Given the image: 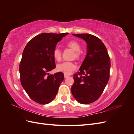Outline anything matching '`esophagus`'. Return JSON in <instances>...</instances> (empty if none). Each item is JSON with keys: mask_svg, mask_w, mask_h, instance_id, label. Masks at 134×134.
<instances>
[{"mask_svg": "<svg viewBox=\"0 0 134 134\" xmlns=\"http://www.w3.org/2000/svg\"><path fill=\"white\" fill-rule=\"evenodd\" d=\"M68 77H69V75H65V74L64 75V78H68Z\"/></svg>", "mask_w": 134, "mask_h": 134, "instance_id": "34e87169", "label": "esophagus"}]
</instances>
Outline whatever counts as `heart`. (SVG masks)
<instances>
[{"instance_id":"1","label":"heart","mask_w":134,"mask_h":134,"mask_svg":"<svg viewBox=\"0 0 134 134\" xmlns=\"http://www.w3.org/2000/svg\"><path fill=\"white\" fill-rule=\"evenodd\" d=\"M66 45L68 47L74 51L72 58L79 60L82 55V52L80 51L81 46L80 43L75 40H71L67 42ZM53 56L55 59L60 61L62 59V51L58 47H55L53 50ZM76 69L75 64L72 62H63L57 65V70L62 72L66 75H69L74 71Z\"/></svg>"}]
</instances>
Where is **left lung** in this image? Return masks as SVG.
Returning <instances> with one entry per match:
<instances>
[{"mask_svg": "<svg viewBox=\"0 0 134 134\" xmlns=\"http://www.w3.org/2000/svg\"><path fill=\"white\" fill-rule=\"evenodd\" d=\"M72 35L86 41L87 53L79 71L73 75L71 93L79 103L90 104L99 98L108 82L110 58L104 43L96 36L88 34Z\"/></svg>", "mask_w": 134, "mask_h": 134, "instance_id": "left-lung-1", "label": "left lung"}]
</instances>
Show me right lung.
Segmentation results:
<instances>
[{"mask_svg": "<svg viewBox=\"0 0 134 134\" xmlns=\"http://www.w3.org/2000/svg\"><path fill=\"white\" fill-rule=\"evenodd\" d=\"M69 34L42 33L28 42L19 64L21 83L30 98L39 104L50 103L57 94L64 79L62 72L49 74L56 68L53 50Z\"/></svg>", "mask_w": 134, "mask_h": 134, "instance_id": "right-lung-1", "label": "right lung"}]
</instances>
